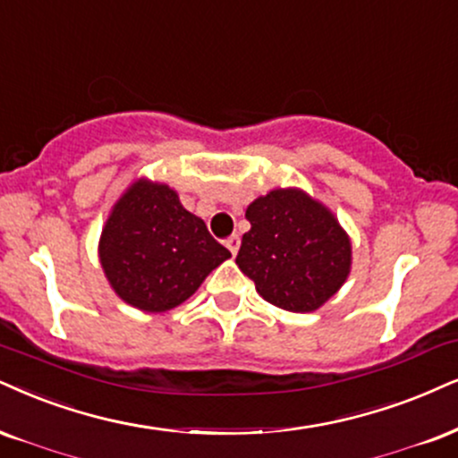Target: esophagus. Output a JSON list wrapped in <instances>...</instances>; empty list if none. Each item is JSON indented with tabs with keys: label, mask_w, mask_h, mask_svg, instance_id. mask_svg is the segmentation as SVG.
I'll list each match as a JSON object with an SVG mask.
<instances>
[{
	"label": "esophagus",
	"mask_w": 458,
	"mask_h": 458,
	"mask_svg": "<svg viewBox=\"0 0 458 458\" xmlns=\"http://www.w3.org/2000/svg\"><path fill=\"white\" fill-rule=\"evenodd\" d=\"M240 244H242V240H240V235H231V238L225 242V246L229 248V252L231 255H238V250H240Z\"/></svg>",
	"instance_id": "esophagus-1"
}]
</instances>
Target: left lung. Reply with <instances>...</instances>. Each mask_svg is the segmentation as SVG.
I'll use <instances>...</instances> for the list:
<instances>
[{
  "mask_svg": "<svg viewBox=\"0 0 458 458\" xmlns=\"http://www.w3.org/2000/svg\"><path fill=\"white\" fill-rule=\"evenodd\" d=\"M250 231L235 263L265 301L314 312L342 289L352 244L329 208L299 189H274L248 206Z\"/></svg>",
  "mask_w": 458,
  "mask_h": 458,
  "instance_id": "1",
  "label": "left lung"
}]
</instances>
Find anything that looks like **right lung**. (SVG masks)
<instances>
[{"mask_svg": "<svg viewBox=\"0 0 458 458\" xmlns=\"http://www.w3.org/2000/svg\"><path fill=\"white\" fill-rule=\"evenodd\" d=\"M206 223L184 210L167 184L140 178L114 203L99 238V261L123 301L142 312H167L227 261Z\"/></svg>", "mask_w": 458, "mask_h": 458, "instance_id": "1", "label": "right lung"}]
</instances>
